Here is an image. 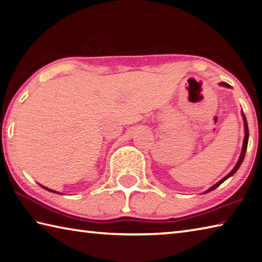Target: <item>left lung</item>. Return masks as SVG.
<instances>
[{
	"label": "left lung",
	"mask_w": 262,
	"mask_h": 262,
	"mask_svg": "<svg viewBox=\"0 0 262 262\" xmlns=\"http://www.w3.org/2000/svg\"><path fill=\"white\" fill-rule=\"evenodd\" d=\"M220 85H223V87H228V88H231L229 84L228 83H226V82H222V83H220ZM242 116H243V121H244V130H245V136H244V141H243V147H242V152H241V156H239V159H238V161H237V164H236V166L234 168H232V170L231 172L228 174V175H226L225 178H223L222 180H220L217 183H215L213 185V187H211L210 189L208 190H206V191H204V193H207V192H210V191H212V190H214L215 188H217L219 185H220L221 183H223L225 182V181L228 179V178H230V177H232V175H234L236 172H237V169L239 168V166L242 165V163H243V160H244V157H245V152H246V149H247V142H249V127H247V121H246V117H245V115L243 112H242Z\"/></svg>",
	"instance_id": "obj_1"
}]
</instances>
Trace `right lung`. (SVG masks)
Here are the masks:
<instances>
[{
  "label": "right lung",
  "instance_id": "1",
  "mask_svg": "<svg viewBox=\"0 0 262 262\" xmlns=\"http://www.w3.org/2000/svg\"><path fill=\"white\" fill-rule=\"evenodd\" d=\"M40 185H41V184H40ZM41 187L43 188V189H46V190H48V191H50V192H54V193H56V192H57V191H55V190H51V189H48V188L43 187V185H41ZM57 193H59V192H57Z\"/></svg>",
  "mask_w": 262,
  "mask_h": 262
}]
</instances>
